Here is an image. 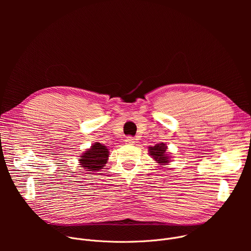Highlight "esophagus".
I'll return each mask as SVG.
<instances>
[{"label":"esophagus","mask_w":251,"mask_h":251,"mask_svg":"<svg viewBox=\"0 0 251 251\" xmlns=\"http://www.w3.org/2000/svg\"><path fill=\"white\" fill-rule=\"evenodd\" d=\"M125 141H126L127 144H130V145H133L134 143H135V139H134V137H132V136H128Z\"/></svg>","instance_id":"obj_1"}]
</instances>
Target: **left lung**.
Masks as SVG:
<instances>
[{
  "mask_svg": "<svg viewBox=\"0 0 251 251\" xmlns=\"http://www.w3.org/2000/svg\"><path fill=\"white\" fill-rule=\"evenodd\" d=\"M166 144L164 143H158L154 147H149L150 155L159 163V164H167L169 163V157L166 154Z\"/></svg>",
  "mask_w": 251,
  "mask_h": 251,
  "instance_id": "8db88e82",
  "label": "left lung"
}]
</instances>
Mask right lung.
I'll use <instances>...</instances> for the list:
<instances>
[{
	"label": "right lung",
	"instance_id": "right-lung-1",
	"mask_svg": "<svg viewBox=\"0 0 251 251\" xmlns=\"http://www.w3.org/2000/svg\"><path fill=\"white\" fill-rule=\"evenodd\" d=\"M108 155L109 152L106 146L100 143H95L88 151L82 154L79 163L81 164V167L86 169V171H100L108 160Z\"/></svg>",
	"mask_w": 251,
	"mask_h": 251
}]
</instances>
